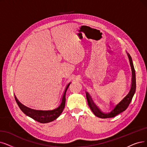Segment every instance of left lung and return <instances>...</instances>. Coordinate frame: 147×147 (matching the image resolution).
Returning a JSON list of instances; mask_svg holds the SVG:
<instances>
[{
	"label": "left lung",
	"mask_w": 147,
	"mask_h": 147,
	"mask_svg": "<svg viewBox=\"0 0 147 147\" xmlns=\"http://www.w3.org/2000/svg\"><path fill=\"white\" fill-rule=\"evenodd\" d=\"M128 57L130 61V66L131 68V72H132V82H131V87L130 92L127 94V95L122 99V100L118 104H117L115 108L111 111V112L109 113H104L101 110H99L96 105L93 103L92 98L89 96V93H86V98L87 100V103L90 109L92 111V112L94 113L96 116L99 117L101 118H113L115 116L119 115L122 111H125L127 108L128 107L129 104L131 102L132 98L133 97L134 94L136 91V74H135V70L134 68V66L133 64L132 59L130 55L127 53Z\"/></svg>",
	"instance_id": "obj_1"
}]
</instances>
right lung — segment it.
I'll return each mask as SVG.
<instances>
[{
    "mask_svg": "<svg viewBox=\"0 0 147 147\" xmlns=\"http://www.w3.org/2000/svg\"><path fill=\"white\" fill-rule=\"evenodd\" d=\"M70 84V83L67 86L65 90H64L63 96L62 98L61 103L60 105V106L53 110L43 111V110H33L31 109H29L25 106V105H23V104H22L18 100H17V99L16 98V96H15V99L17 104H18L19 107H20V109L26 115L31 117V118H32L33 119L36 120L37 122H39L40 123H48L56 119L62 113L64 107H65L66 93Z\"/></svg>",
    "mask_w": 147,
    "mask_h": 147,
    "instance_id": "right-lung-1",
    "label": "right lung"
}]
</instances>
